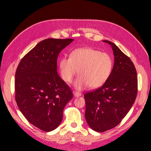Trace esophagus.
Returning <instances> with one entry per match:
<instances>
[{"label":"esophagus","instance_id":"34e87169","mask_svg":"<svg viewBox=\"0 0 151 151\" xmlns=\"http://www.w3.org/2000/svg\"><path fill=\"white\" fill-rule=\"evenodd\" d=\"M73 94L75 95V97H80L81 95V93L79 92H76V91H73Z\"/></svg>","mask_w":151,"mask_h":151}]
</instances>
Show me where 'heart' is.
I'll return each mask as SVG.
<instances>
[{
  "label": "heart",
  "mask_w": 151,
  "mask_h": 151,
  "mask_svg": "<svg viewBox=\"0 0 151 151\" xmlns=\"http://www.w3.org/2000/svg\"><path fill=\"white\" fill-rule=\"evenodd\" d=\"M114 61L110 54L92 48L73 50L70 57H62L59 62L61 76L66 83H70L78 71L75 84L77 89L86 86L91 89L101 87L111 75Z\"/></svg>",
  "instance_id": "b5f03b06"
}]
</instances>
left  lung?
<instances>
[{
    "mask_svg": "<svg viewBox=\"0 0 151 151\" xmlns=\"http://www.w3.org/2000/svg\"><path fill=\"white\" fill-rule=\"evenodd\" d=\"M114 65L108 81L101 87L84 95L85 117L93 130L99 132L119 124L135 102L137 93V72L130 58L114 43Z\"/></svg>",
    "mask_w": 151,
    "mask_h": 151,
    "instance_id": "obj_1",
    "label": "left lung"
}]
</instances>
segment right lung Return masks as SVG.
Returning a JSON list of instances; mask_svg holds the SVG:
<instances>
[{
	"label": "right lung",
	"mask_w": 151,
	"mask_h": 151,
	"mask_svg": "<svg viewBox=\"0 0 151 151\" xmlns=\"http://www.w3.org/2000/svg\"><path fill=\"white\" fill-rule=\"evenodd\" d=\"M73 39H46L37 43L16 69L15 98L28 122L50 132L59 126L63 111L73 97L69 86L57 72L60 52Z\"/></svg>",
	"instance_id": "obj_1"
}]
</instances>
